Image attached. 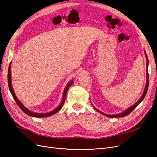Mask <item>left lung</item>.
Here are the masks:
<instances>
[{
    "label": "left lung",
    "mask_w": 157,
    "mask_h": 157,
    "mask_svg": "<svg viewBox=\"0 0 157 157\" xmlns=\"http://www.w3.org/2000/svg\"><path fill=\"white\" fill-rule=\"evenodd\" d=\"M145 52V57H146V60H147V67H146V70H147V73H146V75H147V80H146V85H145V90H144V92L143 93V94H142V96H141V98H140V99L138 101H137L136 103H134V105H132L131 107H128V109H126L125 111H124L123 112H122L121 113H119V114H117V115H108V114H106V113H104L100 111H99L98 109H96V107H95L92 103V105L93 106V107L94 108V109L96 111H97L98 112L100 113L101 114H102V115H105L107 117H110V118H117V117H125V116H127L128 115H129V114L134 110V109L139 105V104L143 101V99H144L145 95L147 94V90H148V86H149V73H148V65H149V60H148V58H147V54L145 51H144Z\"/></svg>",
    "instance_id": "left-lung-1"
}]
</instances>
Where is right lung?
Masks as SVG:
<instances>
[{
    "label": "right lung",
    "instance_id": "obj_1",
    "mask_svg": "<svg viewBox=\"0 0 157 157\" xmlns=\"http://www.w3.org/2000/svg\"><path fill=\"white\" fill-rule=\"evenodd\" d=\"M8 87H9V90L12 95L13 98L14 99V100L16 101V103L18 105L19 107H20L21 110L24 112L25 114H27V115L31 116V117H38V118H41V117H49L51 115H53L54 114H56V113H58L60 109L62 108L63 104L65 103V98H66V94H67V92L68 91V90L69 88V87L73 84V80H71V81H69L68 82V84H67V86H65L64 91H63V98L62 100H61V102L60 103L59 105L54 110L52 111L49 113H35L31 111H30L29 109H28L27 107H25L24 105H23L22 103L19 100L17 99V96H16L15 92H13V90L12 88V79H11V62L10 63V65H9L8 67Z\"/></svg>",
    "mask_w": 157,
    "mask_h": 157
}]
</instances>
